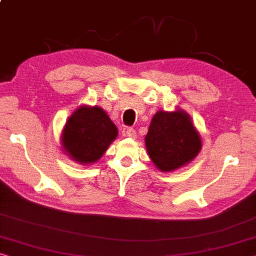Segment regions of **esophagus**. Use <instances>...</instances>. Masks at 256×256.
Returning <instances> with one entry per match:
<instances>
[{
  "instance_id": "1",
  "label": "esophagus",
  "mask_w": 256,
  "mask_h": 256,
  "mask_svg": "<svg viewBox=\"0 0 256 256\" xmlns=\"http://www.w3.org/2000/svg\"><path fill=\"white\" fill-rule=\"evenodd\" d=\"M126 136L129 137V138H136V130L132 127H128L124 129Z\"/></svg>"
}]
</instances>
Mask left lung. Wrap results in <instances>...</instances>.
I'll return each mask as SVG.
<instances>
[{"mask_svg":"<svg viewBox=\"0 0 256 256\" xmlns=\"http://www.w3.org/2000/svg\"><path fill=\"white\" fill-rule=\"evenodd\" d=\"M145 146L156 168L167 172L194 160L202 148V140L183 110L158 111L145 136Z\"/></svg>","mask_w":256,"mask_h":256,"instance_id":"8db88e82","label":"left lung"}]
</instances>
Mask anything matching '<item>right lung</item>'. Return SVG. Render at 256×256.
Wrapping results in <instances>:
<instances>
[{
    "mask_svg": "<svg viewBox=\"0 0 256 256\" xmlns=\"http://www.w3.org/2000/svg\"><path fill=\"white\" fill-rule=\"evenodd\" d=\"M116 136L118 128L103 108L84 105L68 118L62 132V145L70 159L89 164L102 158Z\"/></svg>",
    "mask_w": 256,
    "mask_h": 256,
    "instance_id": "1",
    "label": "right lung"
}]
</instances>
